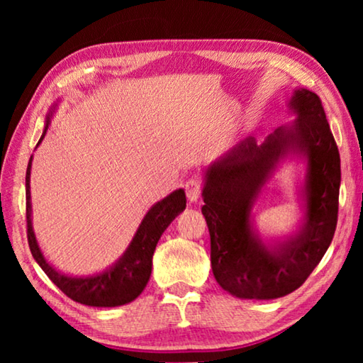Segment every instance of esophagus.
Instances as JSON below:
<instances>
[{"instance_id": "34e87169", "label": "esophagus", "mask_w": 363, "mask_h": 363, "mask_svg": "<svg viewBox=\"0 0 363 363\" xmlns=\"http://www.w3.org/2000/svg\"><path fill=\"white\" fill-rule=\"evenodd\" d=\"M186 195L189 201H196L201 196V192H203V179L199 176H192L190 179L186 181Z\"/></svg>"}]
</instances>
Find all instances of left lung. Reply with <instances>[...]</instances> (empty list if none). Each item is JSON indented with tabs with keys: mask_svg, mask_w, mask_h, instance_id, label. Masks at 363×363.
Returning <instances> with one entry per match:
<instances>
[{
	"mask_svg": "<svg viewBox=\"0 0 363 363\" xmlns=\"http://www.w3.org/2000/svg\"><path fill=\"white\" fill-rule=\"evenodd\" d=\"M298 118L256 145L253 138L206 171L201 213L211 238L214 279L245 299L285 296L304 284L333 240L340 205L341 160L320 97L294 91ZM288 151L308 160L306 224L277 247H266L250 232V206L270 167Z\"/></svg>",
	"mask_w": 363,
	"mask_h": 363,
	"instance_id": "1",
	"label": "left lung"
}]
</instances>
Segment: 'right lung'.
Instances as JSON below:
<instances>
[{
	"mask_svg": "<svg viewBox=\"0 0 363 363\" xmlns=\"http://www.w3.org/2000/svg\"><path fill=\"white\" fill-rule=\"evenodd\" d=\"M48 125L49 118L46 120L45 133H43L38 144L45 138ZM30 169H32V158L28 162L26 176L28 247L35 261L40 264V267L45 270L48 277L54 281V285L70 299L86 306L115 307L128 304L136 299L150 279L152 256L160 237L171 224V220L182 210H186V194H184V190H174L167 199H163L150 208L143 223H140L126 253L123 255L121 259L113 267H110L99 275H93V277L77 279L59 274L52 266H49L38 248L32 229V219H30V211H32V206H30Z\"/></svg>",
	"mask_w": 363,
	"mask_h": 363,
	"instance_id": "1",
	"label": "right lung"
}]
</instances>
